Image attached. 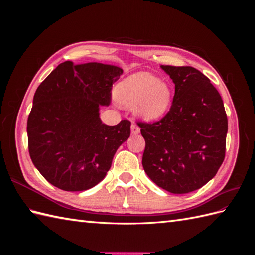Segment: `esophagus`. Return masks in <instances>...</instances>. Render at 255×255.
<instances>
[{
	"instance_id": "obj_1",
	"label": "esophagus",
	"mask_w": 255,
	"mask_h": 255,
	"mask_svg": "<svg viewBox=\"0 0 255 255\" xmlns=\"http://www.w3.org/2000/svg\"><path fill=\"white\" fill-rule=\"evenodd\" d=\"M130 130H132V134L133 135H136L140 132V128L139 127H138L137 125H135V123H133L132 126H130Z\"/></svg>"
}]
</instances>
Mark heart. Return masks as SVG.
Returning <instances> with one entry per match:
<instances>
[{"instance_id":"obj_1","label":"heart","mask_w":255,"mask_h":255,"mask_svg":"<svg viewBox=\"0 0 255 255\" xmlns=\"http://www.w3.org/2000/svg\"><path fill=\"white\" fill-rule=\"evenodd\" d=\"M116 97L127 106H134L144 119H156L164 115L171 102V89L165 82L146 72L128 76L116 87Z\"/></svg>"}]
</instances>
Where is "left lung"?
Masks as SVG:
<instances>
[{
  "mask_svg": "<svg viewBox=\"0 0 255 255\" xmlns=\"http://www.w3.org/2000/svg\"><path fill=\"white\" fill-rule=\"evenodd\" d=\"M175 85L170 110L155 122H138L145 141L144 172L172 194L201 188L226 156L228 118L222 99L192 67L160 66Z\"/></svg>",
  "mask_w": 255,
  "mask_h": 255,
  "instance_id": "8db88e82",
  "label": "left lung"
}]
</instances>
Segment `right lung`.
Returning <instances> with one entry per match:
<instances>
[{"instance_id": "right-lung-1", "label": "right lung", "mask_w": 255, "mask_h": 255, "mask_svg": "<svg viewBox=\"0 0 255 255\" xmlns=\"http://www.w3.org/2000/svg\"><path fill=\"white\" fill-rule=\"evenodd\" d=\"M122 69L99 63L58 65L37 88L27 119L28 152L41 175L66 191L87 190L101 182L130 121L106 126L100 105H110Z\"/></svg>"}]
</instances>
